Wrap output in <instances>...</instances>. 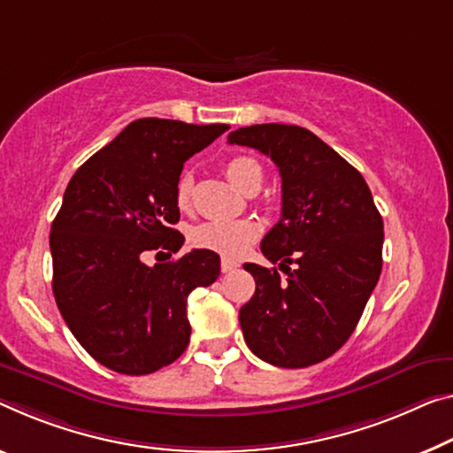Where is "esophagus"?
Here are the masks:
<instances>
[{
    "label": "esophagus",
    "mask_w": 453,
    "mask_h": 453,
    "mask_svg": "<svg viewBox=\"0 0 453 453\" xmlns=\"http://www.w3.org/2000/svg\"><path fill=\"white\" fill-rule=\"evenodd\" d=\"M239 265H241L239 261H234V259H226V257H225V259L220 261V269H222V273H231V271H234V269L239 267Z\"/></svg>",
    "instance_id": "esophagus-1"
}]
</instances>
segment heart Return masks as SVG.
Listing matches in <instances>:
<instances>
[{
  "mask_svg": "<svg viewBox=\"0 0 453 453\" xmlns=\"http://www.w3.org/2000/svg\"><path fill=\"white\" fill-rule=\"evenodd\" d=\"M225 173L239 190L255 194L263 186L265 170L261 162L253 156H234L225 164ZM176 204L180 211L190 208L192 203V176L182 173L176 184ZM261 225L257 219H236V220H206L192 226L190 242L200 249L214 250L225 257H239L259 239Z\"/></svg>",
  "mask_w": 453,
  "mask_h": 453,
  "instance_id": "1",
  "label": "heart"
}]
</instances>
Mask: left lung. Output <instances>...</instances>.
Instances as JSON below:
<instances>
[{"label": "left lung", "mask_w": 453, "mask_h": 453, "mask_svg": "<svg viewBox=\"0 0 453 453\" xmlns=\"http://www.w3.org/2000/svg\"><path fill=\"white\" fill-rule=\"evenodd\" d=\"M228 143L259 150L281 176V219L261 250L288 280L245 263L255 294L239 311L242 336L269 365L322 363L350 338L379 281L385 233L372 194L357 168L297 125H250Z\"/></svg>", "instance_id": "8db88e82"}]
</instances>
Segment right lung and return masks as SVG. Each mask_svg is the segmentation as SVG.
<instances>
[{
    "label": "right lung",
    "instance_id": "right-lung-1",
    "mask_svg": "<svg viewBox=\"0 0 453 453\" xmlns=\"http://www.w3.org/2000/svg\"><path fill=\"white\" fill-rule=\"evenodd\" d=\"M228 125L145 117L90 156L52 222V291L62 318L96 363L121 374L172 365L190 342L192 289L220 275L214 250L194 249L148 267L142 255L178 253L176 184L184 162Z\"/></svg>",
    "mask_w": 453,
    "mask_h": 453
}]
</instances>
